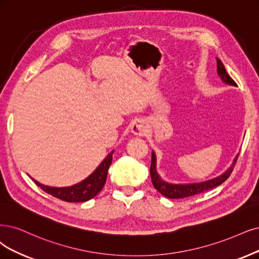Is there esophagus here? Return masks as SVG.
Returning a JSON list of instances; mask_svg holds the SVG:
<instances>
[{"mask_svg":"<svg viewBox=\"0 0 259 259\" xmlns=\"http://www.w3.org/2000/svg\"><path fill=\"white\" fill-rule=\"evenodd\" d=\"M131 132L137 136H144L147 132V126L144 120L137 119L131 126Z\"/></svg>","mask_w":259,"mask_h":259,"instance_id":"esophagus-1","label":"esophagus"}]
</instances>
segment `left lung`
<instances>
[{
	"label": "left lung",
	"mask_w": 259,
	"mask_h": 259,
	"mask_svg": "<svg viewBox=\"0 0 259 259\" xmlns=\"http://www.w3.org/2000/svg\"><path fill=\"white\" fill-rule=\"evenodd\" d=\"M217 70H218V74L220 75V78H221V80L224 83H226L228 85L237 86L236 82L227 73L223 63L219 59H217ZM237 159H238V155L234 159V162L232 163V165L229 166V168L227 170H225L222 175H220L215 178L203 181V183H196V184H169L162 179L160 177V175L157 173V166H156L157 159H156L155 152L152 151L151 152V164H150V177H151L152 185H154L155 189L163 196H165L167 198H185V197L193 196V195H196L199 193L206 192V191L211 190V189L220 186L221 184H223L224 181L229 176H231L232 171L235 167V163L237 162Z\"/></svg>",
	"instance_id": "obj_1"
}]
</instances>
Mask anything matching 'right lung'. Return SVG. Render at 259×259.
Here are the masks:
<instances>
[{
  "label": "right lung",
  "instance_id": "1",
  "mask_svg": "<svg viewBox=\"0 0 259 259\" xmlns=\"http://www.w3.org/2000/svg\"><path fill=\"white\" fill-rule=\"evenodd\" d=\"M113 152L114 151L112 150L107 156V158L101 162L100 165L96 168L95 171H93L88 178L71 187L56 188V187L45 186L40 183H38L37 180L33 178L32 180L48 194H51L56 198L65 200V202H69V203L86 202V200H89L97 195L102 190L105 184V180H107L108 169L112 163Z\"/></svg>",
  "mask_w": 259,
  "mask_h": 259
}]
</instances>
